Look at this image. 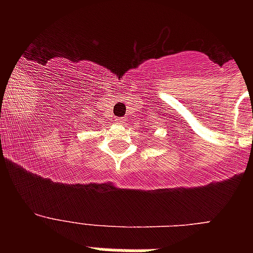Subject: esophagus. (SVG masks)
<instances>
[{"mask_svg": "<svg viewBox=\"0 0 253 253\" xmlns=\"http://www.w3.org/2000/svg\"><path fill=\"white\" fill-rule=\"evenodd\" d=\"M117 122H118L119 125H123V123H125V119H123V118H118V119H117Z\"/></svg>", "mask_w": 253, "mask_h": 253, "instance_id": "obj_1", "label": "esophagus"}]
</instances>
